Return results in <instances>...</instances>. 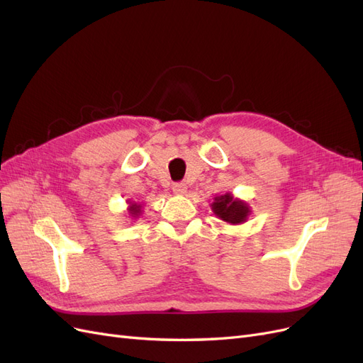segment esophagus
Wrapping results in <instances>:
<instances>
[{
  "label": "esophagus",
  "instance_id": "34e87169",
  "mask_svg": "<svg viewBox=\"0 0 363 363\" xmlns=\"http://www.w3.org/2000/svg\"><path fill=\"white\" fill-rule=\"evenodd\" d=\"M172 192L175 195H186V192H188V186H186L184 183H175L172 186Z\"/></svg>",
  "mask_w": 363,
  "mask_h": 363
}]
</instances>
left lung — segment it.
Segmentation results:
<instances>
[{
  "label": "left lung",
  "mask_w": 363,
  "mask_h": 363,
  "mask_svg": "<svg viewBox=\"0 0 363 363\" xmlns=\"http://www.w3.org/2000/svg\"><path fill=\"white\" fill-rule=\"evenodd\" d=\"M211 207L216 218L232 225L247 223L248 216L251 215V207L248 206V203L236 199L232 192L216 195L215 201L211 204Z\"/></svg>",
  "instance_id": "8db88e82"
}]
</instances>
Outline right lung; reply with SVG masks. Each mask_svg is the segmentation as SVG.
<instances>
[{"label": "right lung", "mask_w": 363, "mask_h": 363, "mask_svg": "<svg viewBox=\"0 0 363 363\" xmlns=\"http://www.w3.org/2000/svg\"><path fill=\"white\" fill-rule=\"evenodd\" d=\"M128 207H127V212H128V218L131 219H138L142 215V204L139 201H131L128 200Z\"/></svg>", "instance_id": "right-lung-1"}]
</instances>
